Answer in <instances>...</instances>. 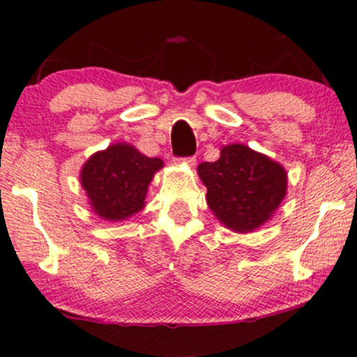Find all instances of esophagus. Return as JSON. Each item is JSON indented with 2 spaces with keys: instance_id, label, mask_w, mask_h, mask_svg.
Masks as SVG:
<instances>
[{
  "instance_id": "1",
  "label": "esophagus",
  "mask_w": 357,
  "mask_h": 357,
  "mask_svg": "<svg viewBox=\"0 0 357 357\" xmlns=\"http://www.w3.org/2000/svg\"><path fill=\"white\" fill-rule=\"evenodd\" d=\"M175 162L188 165V167H193V165L197 164V159H195V158H183V159H175Z\"/></svg>"
}]
</instances>
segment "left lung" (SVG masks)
<instances>
[{
  "label": "left lung",
  "instance_id": "8db88e82",
  "mask_svg": "<svg viewBox=\"0 0 357 357\" xmlns=\"http://www.w3.org/2000/svg\"><path fill=\"white\" fill-rule=\"evenodd\" d=\"M206 203L218 221L247 234L270 221L287 193V172L280 162L245 144L221 148L214 162L198 165Z\"/></svg>",
  "mask_w": 357,
  "mask_h": 357
}]
</instances>
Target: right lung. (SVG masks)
<instances>
[{
    "instance_id": "add662e5",
    "label": "right lung",
    "mask_w": 357,
    "mask_h": 357,
    "mask_svg": "<svg viewBox=\"0 0 357 357\" xmlns=\"http://www.w3.org/2000/svg\"><path fill=\"white\" fill-rule=\"evenodd\" d=\"M162 167L159 158H148L133 144L115 143L86 160L79 182L94 214L119 222L146 206L149 183Z\"/></svg>"
}]
</instances>
